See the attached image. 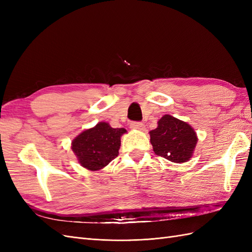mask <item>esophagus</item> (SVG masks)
<instances>
[{"mask_svg":"<svg viewBox=\"0 0 252 252\" xmlns=\"http://www.w3.org/2000/svg\"><path fill=\"white\" fill-rule=\"evenodd\" d=\"M130 128L134 129V130L142 131L145 129V125L143 123H141V122H132V123L130 124Z\"/></svg>","mask_w":252,"mask_h":252,"instance_id":"esophagus-1","label":"esophagus"}]
</instances>
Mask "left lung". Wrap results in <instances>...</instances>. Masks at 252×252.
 <instances>
[{
  "label": "left lung",
  "mask_w": 252,
  "mask_h": 252,
  "mask_svg": "<svg viewBox=\"0 0 252 252\" xmlns=\"http://www.w3.org/2000/svg\"><path fill=\"white\" fill-rule=\"evenodd\" d=\"M155 154L173 163H185L192 158L199 141L194 129L187 122L165 114L158 127L149 131Z\"/></svg>",
  "instance_id": "left-lung-1"
}]
</instances>
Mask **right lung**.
<instances>
[{"mask_svg":"<svg viewBox=\"0 0 252 252\" xmlns=\"http://www.w3.org/2000/svg\"><path fill=\"white\" fill-rule=\"evenodd\" d=\"M125 128H112L107 122L85 129L71 142V149L82 167L91 171L103 169L119 155Z\"/></svg>","mask_w":252,"mask_h":252,"instance_id":"1","label":"right lung"}]
</instances>
